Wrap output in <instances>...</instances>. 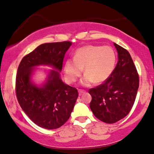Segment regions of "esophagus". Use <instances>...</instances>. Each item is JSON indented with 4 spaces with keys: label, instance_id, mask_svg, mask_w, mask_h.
<instances>
[{
    "label": "esophagus",
    "instance_id": "esophagus-1",
    "mask_svg": "<svg viewBox=\"0 0 154 154\" xmlns=\"http://www.w3.org/2000/svg\"><path fill=\"white\" fill-rule=\"evenodd\" d=\"M85 90H83V89H79V95H82V94L85 93Z\"/></svg>",
    "mask_w": 154,
    "mask_h": 154
}]
</instances>
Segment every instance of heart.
Returning a JSON list of instances; mask_svg holds the SVG:
<instances>
[{
  "label": "heart",
  "mask_w": 154,
  "mask_h": 154,
  "mask_svg": "<svg viewBox=\"0 0 154 154\" xmlns=\"http://www.w3.org/2000/svg\"><path fill=\"white\" fill-rule=\"evenodd\" d=\"M116 54L113 48L103 46H85L79 48L74 54L73 60L68 59L64 65L65 79L74 82L82 75L83 68L86 75L82 84L89 86L94 82H105L114 70Z\"/></svg>",
  "instance_id": "obj_1"
}]
</instances>
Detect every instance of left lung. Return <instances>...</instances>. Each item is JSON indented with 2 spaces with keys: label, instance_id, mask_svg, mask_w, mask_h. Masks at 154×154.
<instances>
[{
  "label": "left lung",
  "instance_id": "1",
  "mask_svg": "<svg viewBox=\"0 0 154 154\" xmlns=\"http://www.w3.org/2000/svg\"><path fill=\"white\" fill-rule=\"evenodd\" d=\"M114 46L119 58L114 70L103 84L89 89L91 111L107 124L116 123L129 114L139 87V75L128 51L115 43Z\"/></svg>",
  "mask_w": 154,
  "mask_h": 154
}]
</instances>
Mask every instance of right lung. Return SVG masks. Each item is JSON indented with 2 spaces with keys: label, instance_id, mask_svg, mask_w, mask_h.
<instances>
[{
  "label": "right lung",
  "instance_id": "obj_1",
  "mask_svg": "<svg viewBox=\"0 0 154 154\" xmlns=\"http://www.w3.org/2000/svg\"><path fill=\"white\" fill-rule=\"evenodd\" d=\"M71 44L70 41H62L40 45L22 58L17 69L15 91L19 104L30 120L42 128L63 126L70 118L79 92L64 84L60 72L55 70L44 85L37 88L30 82L32 68L48 64L61 71L65 54Z\"/></svg>",
  "mask_w": 154,
  "mask_h": 154
}]
</instances>
